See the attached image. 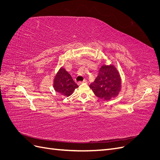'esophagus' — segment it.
Listing matches in <instances>:
<instances>
[{
	"mask_svg": "<svg viewBox=\"0 0 160 160\" xmlns=\"http://www.w3.org/2000/svg\"><path fill=\"white\" fill-rule=\"evenodd\" d=\"M88 83V80H86V79H85V80H83V81H79V83H78V84H79V85H81V84H82V83Z\"/></svg>",
	"mask_w": 160,
	"mask_h": 160,
	"instance_id": "34e87169",
	"label": "esophagus"
}]
</instances>
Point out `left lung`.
<instances>
[{"mask_svg":"<svg viewBox=\"0 0 160 160\" xmlns=\"http://www.w3.org/2000/svg\"><path fill=\"white\" fill-rule=\"evenodd\" d=\"M89 88L99 98L108 101L116 98L122 88V79L113 65H103L99 73Z\"/></svg>","mask_w":160,"mask_h":160,"instance_id":"left-lung-1","label":"left lung"}]
</instances>
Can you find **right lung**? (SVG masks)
<instances>
[{
	"instance_id": "1",
	"label": "right lung",
	"mask_w": 160,
	"mask_h": 160,
	"mask_svg": "<svg viewBox=\"0 0 160 160\" xmlns=\"http://www.w3.org/2000/svg\"><path fill=\"white\" fill-rule=\"evenodd\" d=\"M78 87L69 72L63 67H61L55 75L53 81L54 89L62 95L69 97Z\"/></svg>"
}]
</instances>
